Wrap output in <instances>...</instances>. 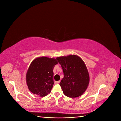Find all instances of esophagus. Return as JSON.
<instances>
[{
	"label": "esophagus",
	"mask_w": 121,
	"mask_h": 121,
	"mask_svg": "<svg viewBox=\"0 0 121 121\" xmlns=\"http://www.w3.org/2000/svg\"><path fill=\"white\" fill-rule=\"evenodd\" d=\"M60 82V81H55L54 84H59Z\"/></svg>",
	"instance_id": "34e87169"
}]
</instances>
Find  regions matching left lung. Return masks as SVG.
I'll list each match as a JSON object with an SVG mask.
<instances>
[{
  "instance_id": "left-lung-1",
  "label": "left lung",
  "mask_w": 121,
  "mask_h": 121,
  "mask_svg": "<svg viewBox=\"0 0 121 121\" xmlns=\"http://www.w3.org/2000/svg\"><path fill=\"white\" fill-rule=\"evenodd\" d=\"M64 72V78L60 85L65 95L77 97L86 91L89 82V76L84 62L76 55L56 58Z\"/></svg>"
}]
</instances>
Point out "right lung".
<instances>
[{
	"label": "right lung",
	"mask_w": 121,
	"mask_h": 121,
	"mask_svg": "<svg viewBox=\"0 0 121 121\" xmlns=\"http://www.w3.org/2000/svg\"><path fill=\"white\" fill-rule=\"evenodd\" d=\"M56 59L40 57L32 61L26 74V82L31 92L44 97L50 93L54 84L53 68Z\"/></svg>",
	"instance_id": "add662e5"
}]
</instances>
